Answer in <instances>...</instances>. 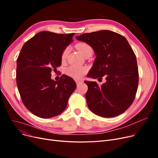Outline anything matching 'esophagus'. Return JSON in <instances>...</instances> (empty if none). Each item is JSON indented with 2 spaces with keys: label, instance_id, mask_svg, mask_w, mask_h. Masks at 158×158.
Listing matches in <instances>:
<instances>
[{
  "label": "esophagus",
  "instance_id": "esophagus-1",
  "mask_svg": "<svg viewBox=\"0 0 158 158\" xmlns=\"http://www.w3.org/2000/svg\"><path fill=\"white\" fill-rule=\"evenodd\" d=\"M82 82V80H76V84L77 86L80 85L81 83Z\"/></svg>",
  "mask_w": 158,
  "mask_h": 158
}]
</instances>
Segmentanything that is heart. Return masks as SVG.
<instances>
[{
    "mask_svg": "<svg viewBox=\"0 0 158 158\" xmlns=\"http://www.w3.org/2000/svg\"><path fill=\"white\" fill-rule=\"evenodd\" d=\"M76 47L78 51L81 52V54L84 56H86L88 54H93V49L89 45L85 42H81L77 44L76 45ZM70 48L69 47H66L61 53V60L64 61L68 57L69 53ZM87 72V68L86 66H76L72 65L68 67L66 70V73L68 76L75 78V79H80L81 78L83 75Z\"/></svg>",
    "mask_w": 158,
    "mask_h": 158,
    "instance_id": "obj_1",
    "label": "heart"
}]
</instances>
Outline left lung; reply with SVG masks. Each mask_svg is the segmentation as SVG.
Wrapping results in <instances>:
<instances>
[{
  "instance_id": "1",
  "label": "left lung",
  "mask_w": 158,
  "mask_h": 158,
  "mask_svg": "<svg viewBox=\"0 0 158 158\" xmlns=\"http://www.w3.org/2000/svg\"><path fill=\"white\" fill-rule=\"evenodd\" d=\"M76 39L89 45L96 55L88 77L106 79L101 86L95 81H85L89 109L105 118L120 115L134 101L138 86L136 57L129 42L108 30L85 33Z\"/></svg>"
}]
</instances>
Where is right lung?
Segmentation results:
<instances>
[{"instance_id":"obj_1","label":"right lung","mask_w":158,"mask_h":158,"mask_svg":"<svg viewBox=\"0 0 158 158\" xmlns=\"http://www.w3.org/2000/svg\"><path fill=\"white\" fill-rule=\"evenodd\" d=\"M74 33L41 31L26 41L16 61V85L24 106L40 118L61 114L76 88L74 80L63 75L51 79V72L61 64V53L73 41Z\"/></svg>"}]
</instances>
